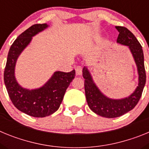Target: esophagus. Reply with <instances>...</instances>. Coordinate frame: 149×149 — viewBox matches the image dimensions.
<instances>
[{
  "label": "esophagus",
  "instance_id": "esophagus-1",
  "mask_svg": "<svg viewBox=\"0 0 149 149\" xmlns=\"http://www.w3.org/2000/svg\"><path fill=\"white\" fill-rule=\"evenodd\" d=\"M75 72H76V74L77 75H81V74H82V67L81 66H77L75 68Z\"/></svg>",
  "mask_w": 149,
  "mask_h": 149
}]
</instances>
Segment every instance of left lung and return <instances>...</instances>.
<instances>
[{
  "instance_id": "left-lung-1",
  "label": "left lung",
  "mask_w": 149,
  "mask_h": 149,
  "mask_svg": "<svg viewBox=\"0 0 149 149\" xmlns=\"http://www.w3.org/2000/svg\"><path fill=\"white\" fill-rule=\"evenodd\" d=\"M119 31L117 42L128 46L137 66L139 84L134 93L122 99H111L105 96L93 82L92 76L87 68L83 69V77L85 79L84 88L86 101L91 110L95 113L106 118H116L125 114L133 110L137 104L144 89L146 74L144 65V55L140 43L134 34L126 27L116 26Z\"/></svg>"
}]
</instances>
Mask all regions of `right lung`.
Instances as JSON below:
<instances>
[{"label":"right lung","mask_w":149,"mask_h":149,"mask_svg":"<svg viewBox=\"0 0 149 149\" xmlns=\"http://www.w3.org/2000/svg\"><path fill=\"white\" fill-rule=\"evenodd\" d=\"M48 27L47 24H36L18 36L10 48L3 74L5 86L14 106L24 113L38 118L48 116L58 110L66 89L75 76L74 70L58 71L44 86L31 90L22 88L17 83L15 66L18 56L28 45L32 36Z\"/></svg>","instance_id":"add662e5"}]
</instances>
